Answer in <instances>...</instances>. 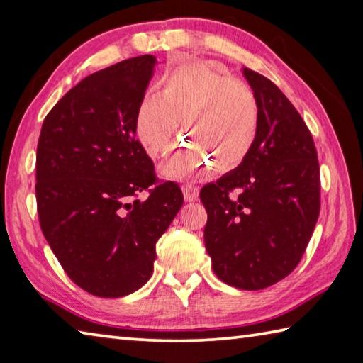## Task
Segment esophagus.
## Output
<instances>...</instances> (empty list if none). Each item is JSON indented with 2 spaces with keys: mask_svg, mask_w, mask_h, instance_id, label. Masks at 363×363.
I'll return each instance as SVG.
<instances>
[{
  "mask_svg": "<svg viewBox=\"0 0 363 363\" xmlns=\"http://www.w3.org/2000/svg\"><path fill=\"white\" fill-rule=\"evenodd\" d=\"M182 191H183L184 201H186V202H194V201H197V197H199V188L196 186V184L184 183V184H182Z\"/></svg>",
  "mask_w": 363,
  "mask_h": 363,
  "instance_id": "1",
  "label": "esophagus"
}]
</instances>
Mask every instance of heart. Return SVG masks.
Instances as JSON below:
<instances>
[{
  "mask_svg": "<svg viewBox=\"0 0 363 363\" xmlns=\"http://www.w3.org/2000/svg\"><path fill=\"white\" fill-rule=\"evenodd\" d=\"M179 123L192 140L161 166L167 179L230 171L247 158L258 136L260 106L252 89L208 64H184L166 73L160 94H147L135 113V133L152 160L164 157Z\"/></svg>",
  "mask_w": 363,
  "mask_h": 363,
  "instance_id": "b5f03b06",
  "label": "heart"
}]
</instances>
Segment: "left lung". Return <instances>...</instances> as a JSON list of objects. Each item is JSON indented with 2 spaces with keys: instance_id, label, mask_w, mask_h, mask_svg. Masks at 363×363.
I'll return each instance as SVG.
<instances>
[{
  "instance_id": "left-lung-1",
  "label": "left lung",
  "mask_w": 363,
  "mask_h": 363,
  "mask_svg": "<svg viewBox=\"0 0 363 363\" xmlns=\"http://www.w3.org/2000/svg\"><path fill=\"white\" fill-rule=\"evenodd\" d=\"M260 106L252 150L235 171L205 184L203 238L213 271L241 290H263L298 266L320 216V164L306 122L284 92L250 69Z\"/></svg>"
}]
</instances>
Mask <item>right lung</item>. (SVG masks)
I'll return each instance as SVG.
<instances>
[{
    "label": "right lung",
    "instance_id": "right-lung-1",
    "mask_svg": "<svg viewBox=\"0 0 363 363\" xmlns=\"http://www.w3.org/2000/svg\"><path fill=\"white\" fill-rule=\"evenodd\" d=\"M155 64L136 56L79 81L47 114L37 144L42 233L67 276L99 298H122L150 279L155 244L183 205L135 133Z\"/></svg>",
    "mask_w": 363,
    "mask_h": 363
}]
</instances>
